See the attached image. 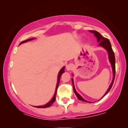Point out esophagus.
<instances>
[{
  "mask_svg": "<svg viewBox=\"0 0 128 128\" xmlns=\"http://www.w3.org/2000/svg\"><path fill=\"white\" fill-rule=\"evenodd\" d=\"M72 68H73L72 64H68L66 66V69H67V70H68V71H69V70H71Z\"/></svg>",
  "mask_w": 128,
  "mask_h": 128,
  "instance_id": "1",
  "label": "esophagus"
}]
</instances>
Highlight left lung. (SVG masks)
Returning <instances> with one entry per match:
<instances>
[{"label": "left lung", "instance_id": "left-lung-1", "mask_svg": "<svg viewBox=\"0 0 128 128\" xmlns=\"http://www.w3.org/2000/svg\"><path fill=\"white\" fill-rule=\"evenodd\" d=\"M90 32H92V33H93L94 36L97 38V40H98V42H99V46L101 47H103L104 49H105L107 50L108 54V56H109V60L111 64V67H112V73H113V79L112 80V82L110 84V86L109 87V88L108 89V90L106 91L105 94H104V96L102 97V98H104L105 96V95H106L108 92H110V90H111V87H112L113 83H114V79H115V74H116V59H115V55H114V53L113 52L112 47H111V42H110V40L102 36H101L99 32L96 31V30H90ZM72 82H73V91H74V92L75 93L76 96H77L78 99L80 100L83 101V102H89V103H92L90 102H88V101L86 100H85L84 98L80 96V94L76 91L75 88H74V82H73V79H72ZM101 98V99H102Z\"/></svg>", "mask_w": 128, "mask_h": 128}]
</instances>
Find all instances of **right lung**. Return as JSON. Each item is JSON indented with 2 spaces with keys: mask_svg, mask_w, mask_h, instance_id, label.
Wrapping results in <instances>:
<instances>
[{
  "mask_svg": "<svg viewBox=\"0 0 128 128\" xmlns=\"http://www.w3.org/2000/svg\"><path fill=\"white\" fill-rule=\"evenodd\" d=\"M34 39V38H30V39H28L27 40H25V41H23V42H20V44L22 43H23V42H28V41H30V40H32ZM64 69H65V67H63L60 70L59 73H58V81H57V84H56V89H55V94H54V97L52 98V99H51L50 101H49V102L48 103V104H45V105H42V106H35V107H36V108H48V107H49L51 105H52V104L55 102V99H56V92H57V89H58V85H59L60 84V78H61V76L62 75V74L64 72Z\"/></svg>",
  "mask_w": 128,
  "mask_h": 128,
  "instance_id": "obj_1",
  "label": "right lung"
}]
</instances>
